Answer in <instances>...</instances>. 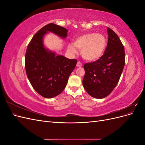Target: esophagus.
Returning <instances> with one entry per match:
<instances>
[{"label": "esophagus", "instance_id": "1", "mask_svg": "<svg viewBox=\"0 0 145 145\" xmlns=\"http://www.w3.org/2000/svg\"><path fill=\"white\" fill-rule=\"evenodd\" d=\"M76 66H77V67H82V63H81V62H80V61H78Z\"/></svg>", "mask_w": 145, "mask_h": 145}]
</instances>
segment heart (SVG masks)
Here are the masks:
<instances>
[{
    "mask_svg": "<svg viewBox=\"0 0 145 145\" xmlns=\"http://www.w3.org/2000/svg\"><path fill=\"white\" fill-rule=\"evenodd\" d=\"M74 45L68 46V51L76 54L77 49L82 51L83 57L89 61H95L103 54L106 46V39L102 34L88 33L83 34L76 39Z\"/></svg>",
    "mask_w": 145,
    "mask_h": 145,
    "instance_id": "obj_1",
    "label": "heart"
}]
</instances>
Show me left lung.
I'll return each mask as SVG.
<instances>
[{
    "label": "left lung",
    "mask_w": 145,
    "mask_h": 145,
    "mask_svg": "<svg viewBox=\"0 0 145 145\" xmlns=\"http://www.w3.org/2000/svg\"><path fill=\"white\" fill-rule=\"evenodd\" d=\"M108 40L104 54L94 62L84 65L83 85L91 96L103 99L111 93L119 81L125 63V53L117 34L107 28Z\"/></svg>",
    "instance_id": "8db88e82"
}]
</instances>
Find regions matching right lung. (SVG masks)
Instances as JSON below:
<instances>
[{
	"label": "right lung",
	"instance_id": "obj_1",
	"mask_svg": "<svg viewBox=\"0 0 145 145\" xmlns=\"http://www.w3.org/2000/svg\"><path fill=\"white\" fill-rule=\"evenodd\" d=\"M51 31L65 38L68 30L54 24H49L39 29L27 46L25 67L28 79L37 93L50 99L59 95L65 88L68 78L77 64L76 59L55 56L43 46V37Z\"/></svg>",
	"mask_w": 145,
	"mask_h": 145
}]
</instances>
